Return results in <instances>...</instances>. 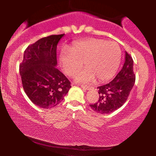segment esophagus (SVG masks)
<instances>
[{
	"label": "esophagus",
	"instance_id": "esophagus-1",
	"mask_svg": "<svg viewBox=\"0 0 156 156\" xmlns=\"http://www.w3.org/2000/svg\"><path fill=\"white\" fill-rule=\"evenodd\" d=\"M80 87L83 88V89H84V90H89V89H90V87H88V86L87 85H80Z\"/></svg>",
	"mask_w": 156,
	"mask_h": 156
}]
</instances>
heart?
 I'll return each instance as SVG.
<instances>
[{"label": "heart", "instance_id": "b5f03b06", "mask_svg": "<svg viewBox=\"0 0 156 156\" xmlns=\"http://www.w3.org/2000/svg\"><path fill=\"white\" fill-rule=\"evenodd\" d=\"M121 57V49L116 42L89 39L76 42L69 50H62L60 64L66 74L73 76L84 62L87 68L76 75L77 82L91 83L96 78L99 81H105L117 73Z\"/></svg>", "mask_w": 156, "mask_h": 156}]
</instances>
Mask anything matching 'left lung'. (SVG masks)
I'll return each mask as SVG.
<instances>
[{
    "label": "left lung",
    "mask_w": 156,
    "mask_h": 156,
    "mask_svg": "<svg viewBox=\"0 0 156 156\" xmlns=\"http://www.w3.org/2000/svg\"><path fill=\"white\" fill-rule=\"evenodd\" d=\"M135 80L133 58L125 51V60L122 69L110 83L98 87L99 100L89 105L93 111L99 114L114 112L128 100Z\"/></svg>",
    "instance_id": "8db88e82"
}]
</instances>
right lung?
I'll list each match as a JSON object with an SVG mask.
<instances>
[{
	"mask_svg": "<svg viewBox=\"0 0 156 156\" xmlns=\"http://www.w3.org/2000/svg\"><path fill=\"white\" fill-rule=\"evenodd\" d=\"M63 34L39 39L24 51L20 74L25 92L42 108H51L63 101L70 82L57 69L56 48Z\"/></svg>",
	"mask_w": 156,
	"mask_h": 156,
	"instance_id": "right-lung-1",
	"label": "right lung"
}]
</instances>
